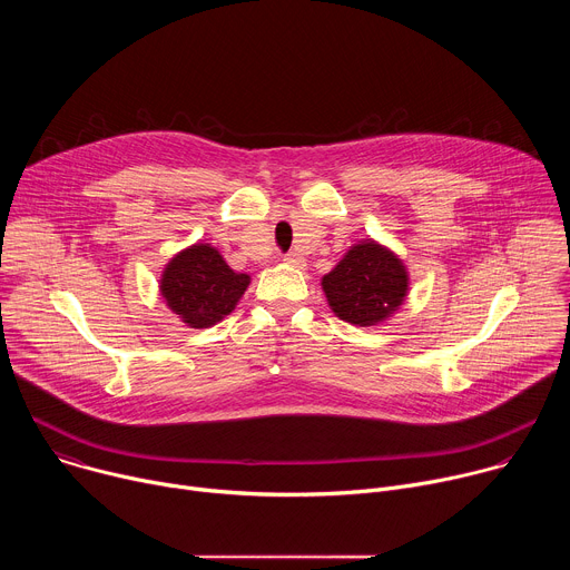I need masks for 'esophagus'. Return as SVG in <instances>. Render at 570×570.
<instances>
[{
    "label": "esophagus",
    "mask_w": 570,
    "mask_h": 570,
    "mask_svg": "<svg viewBox=\"0 0 570 570\" xmlns=\"http://www.w3.org/2000/svg\"><path fill=\"white\" fill-rule=\"evenodd\" d=\"M284 264L295 266V268H302V266H304V259L297 257V255H286V257H284Z\"/></svg>",
    "instance_id": "34e87169"
}]
</instances>
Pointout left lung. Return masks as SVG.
Masks as SVG:
<instances>
[{
	"label": "left lung",
	"mask_w": 570,
	"mask_h": 570,
	"mask_svg": "<svg viewBox=\"0 0 570 570\" xmlns=\"http://www.w3.org/2000/svg\"><path fill=\"white\" fill-rule=\"evenodd\" d=\"M322 291L341 320L356 327H376L401 308L411 277L399 255L374 238H363L322 277Z\"/></svg>",
	"instance_id": "1"
}]
</instances>
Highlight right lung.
<instances>
[{"instance_id":"right-lung-1","label":"right lung","mask_w":570,"mask_h":570,"mask_svg":"<svg viewBox=\"0 0 570 570\" xmlns=\"http://www.w3.org/2000/svg\"><path fill=\"white\" fill-rule=\"evenodd\" d=\"M250 286V275L234 273L212 243H194L169 259L159 295L191 330H207L229 315Z\"/></svg>"}]
</instances>
